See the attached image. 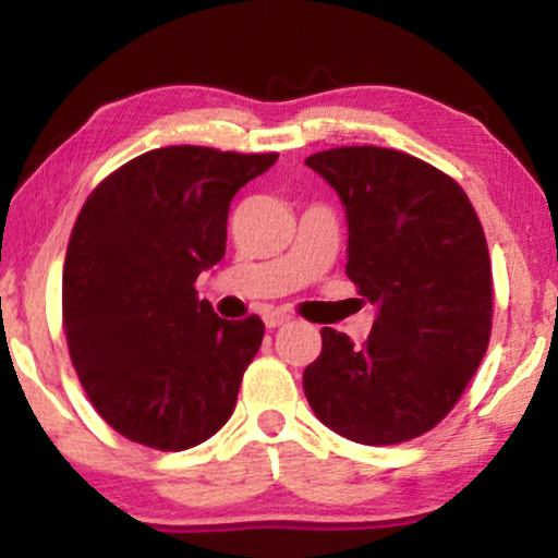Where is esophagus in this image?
<instances>
[{
	"mask_svg": "<svg viewBox=\"0 0 558 558\" xmlns=\"http://www.w3.org/2000/svg\"><path fill=\"white\" fill-rule=\"evenodd\" d=\"M264 323H266V327L287 325V323H289V312H284V310H269V312H264Z\"/></svg>",
	"mask_w": 558,
	"mask_h": 558,
	"instance_id": "esophagus-1",
	"label": "esophagus"
}]
</instances>
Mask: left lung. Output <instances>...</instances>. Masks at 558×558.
Instances as JSON below:
<instances>
[{
	"instance_id": "obj_1",
	"label": "left lung",
	"mask_w": 558,
	"mask_h": 558,
	"mask_svg": "<svg viewBox=\"0 0 558 558\" xmlns=\"http://www.w3.org/2000/svg\"><path fill=\"white\" fill-rule=\"evenodd\" d=\"M348 220V277L373 307L361 348L323 327L302 386L319 422L361 445L429 432L483 361L493 274L483 226L445 172L384 147H338L304 159Z\"/></svg>"
}]
</instances>
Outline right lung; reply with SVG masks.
I'll return each mask as SVG.
<instances>
[{"instance_id":"obj_1","label":"right lung","mask_w":558,"mask_h":558,"mask_svg":"<svg viewBox=\"0 0 558 558\" xmlns=\"http://www.w3.org/2000/svg\"><path fill=\"white\" fill-rule=\"evenodd\" d=\"M277 159L151 149L83 205L63 269L68 350L90 403L126 439L180 452L231 418L264 323L218 317L195 279L226 256L233 195Z\"/></svg>"}]
</instances>
